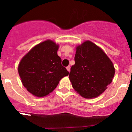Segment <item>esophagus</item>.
Masks as SVG:
<instances>
[{"label": "esophagus", "instance_id": "34e87169", "mask_svg": "<svg viewBox=\"0 0 132 132\" xmlns=\"http://www.w3.org/2000/svg\"><path fill=\"white\" fill-rule=\"evenodd\" d=\"M66 68H67V71H68L69 72H70V69H71V67H70L69 65V66H67V67H66Z\"/></svg>", "mask_w": 132, "mask_h": 132}]
</instances>
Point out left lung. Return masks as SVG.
<instances>
[{"instance_id": "1", "label": "left lung", "mask_w": 132, "mask_h": 132, "mask_svg": "<svg viewBox=\"0 0 132 132\" xmlns=\"http://www.w3.org/2000/svg\"><path fill=\"white\" fill-rule=\"evenodd\" d=\"M75 62L69 79L73 88L84 98L97 97L112 81L115 73L113 63L91 42L87 41L77 47Z\"/></svg>"}]
</instances>
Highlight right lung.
Masks as SVG:
<instances>
[{
    "mask_svg": "<svg viewBox=\"0 0 132 132\" xmlns=\"http://www.w3.org/2000/svg\"><path fill=\"white\" fill-rule=\"evenodd\" d=\"M59 46L47 40L31 49L22 59L18 73L23 85L38 97L45 96L57 87L59 80L69 75L57 55Z\"/></svg>",
    "mask_w": 132,
    "mask_h": 132,
    "instance_id": "add662e5",
    "label": "right lung"
}]
</instances>
